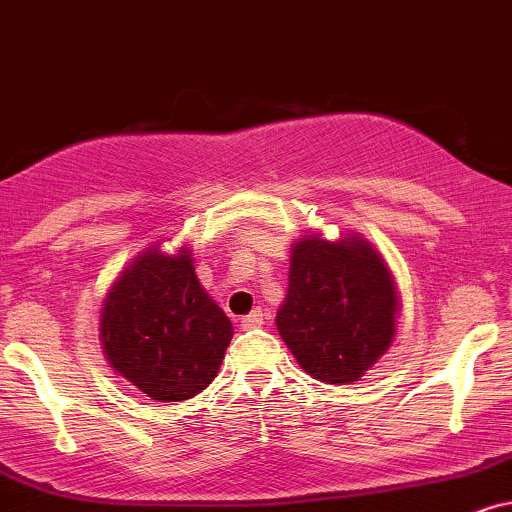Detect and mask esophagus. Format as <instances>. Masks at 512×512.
<instances>
[{"label":"esophagus","instance_id":"obj_1","mask_svg":"<svg viewBox=\"0 0 512 512\" xmlns=\"http://www.w3.org/2000/svg\"><path fill=\"white\" fill-rule=\"evenodd\" d=\"M257 326H262V310H252L240 319V329H257Z\"/></svg>","mask_w":512,"mask_h":512}]
</instances>
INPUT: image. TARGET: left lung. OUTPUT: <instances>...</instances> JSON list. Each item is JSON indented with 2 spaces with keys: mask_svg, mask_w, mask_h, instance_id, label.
<instances>
[{
  "mask_svg": "<svg viewBox=\"0 0 512 512\" xmlns=\"http://www.w3.org/2000/svg\"><path fill=\"white\" fill-rule=\"evenodd\" d=\"M398 310L389 264L360 233L293 240L276 329L312 379L341 386L365 377L391 348Z\"/></svg>",
  "mask_w": 512,
  "mask_h": 512,
  "instance_id": "1",
  "label": "left lung"
}]
</instances>
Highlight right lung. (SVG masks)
I'll list each match as a JSON object with an SVG mask.
<instances>
[{
  "label": "right lung",
  "mask_w": 512,
  "mask_h": 512,
  "mask_svg": "<svg viewBox=\"0 0 512 512\" xmlns=\"http://www.w3.org/2000/svg\"><path fill=\"white\" fill-rule=\"evenodd\" d=\"M233 338L231 319L209 298L186 245L155 243L116 276L100 312L109 367L157 403H178L217 377Z\"/></svg>",
  "instance_id": "1"
}]
</instances>
